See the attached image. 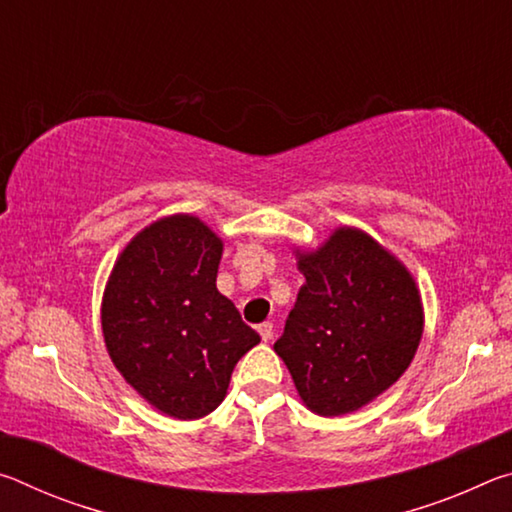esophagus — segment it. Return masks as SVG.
<instances>
[{
	"label": "esophagus",
	"mask_w": 512,
	"mask_h": 512,
	"mask_svg": "<svg viewBox=\"0 0 512 512\" xmlns=\"http://www.w3.org/2000/svg\"><path fill=\"white\" fill-rule=\"evenodd\" d=\"M257 332H259V336H262V341H271L273 339V323H262L257 327Z\"/></svg>",
	"instance_id": "34e87169"
}]
</instances>
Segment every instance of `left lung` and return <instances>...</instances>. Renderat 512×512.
Returning <instances> with one entry per match:
<instances>
[{
    "label": "left lung",
    "mask_w": 512,
    "mask_h": 512,
    "mask_svg": "<svg viewBox=\"0 0 512 512\" xmlns=\"http://www.w3.org/2000/svg\"><path fill=\"white\" fill-rule=\"evenodd\" d=\"M275 341L298 393L318 415L361 409L409 368L422 339V302L409 271L366 232L339 228L316 253Z\"/></svg>",
    "instance_id": "left-lung-1"
}]
</instances>
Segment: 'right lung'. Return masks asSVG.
<instances>
[{
    "mask_svg": "<svg viewBox=\"0 0 512 512\" xmlns=\"http://www.w3.org/2000/svg\"><path fill=\"white\" fill-rule=\"evenodd\" d=\"M221 250L196 216H167L126 246L103 293L112 363L146 402L178 420L212 413L237 361L259 343L216 289Z\"/></svg>",
    "mask_w": 512,
    "mask_h": 512,
    "instance_id": "right-lung-1",
    "label": "right lung"
}]
</instances>
